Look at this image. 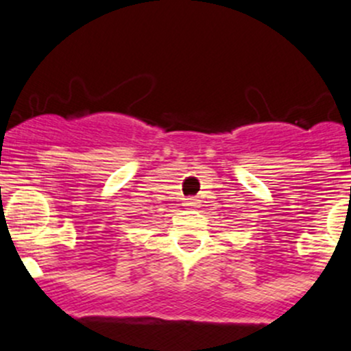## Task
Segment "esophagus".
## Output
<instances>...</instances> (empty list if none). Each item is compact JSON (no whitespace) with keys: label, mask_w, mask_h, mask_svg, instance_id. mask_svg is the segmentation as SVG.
Instances as JSON below:
<instances>
[{"label":"esophagus","mask_w":351,"mask_h":351,"mask_svg":"<svg viewBox=\"0 0 351 351\" xmlns=\"http://www.w3.org/2000/svg\"><path fill=\"white\" fill-rule=\"evenodd\" d=\"M183 206L190 207V209H192V207H197L199 206V199H197V197H186V199L183 200Z\"/></svg>","instance_id":"1"}]
</instances>
